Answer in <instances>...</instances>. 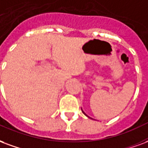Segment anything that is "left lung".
I'll list each match as a JSON object with an SVG mask.
<instances>
[{
    "label": "left lung",
    "mask_w": 148,
    "mask_h": 148,
    "mask_svg": "<svg viewBox=\"0 0 148 148\" xmlns=\"http://www.w3.org/2000/svg\"><path fill=\"white\" fill-rule=\"evenodd\" d=\"M82 112H83V113H84V114H85V112H84V111H83V110H82ZM85 115H86V114H85ZM86 116H87V115H86Z\"/></svg>",
    "instance_id": "8db88e82"
}]
</instances>
